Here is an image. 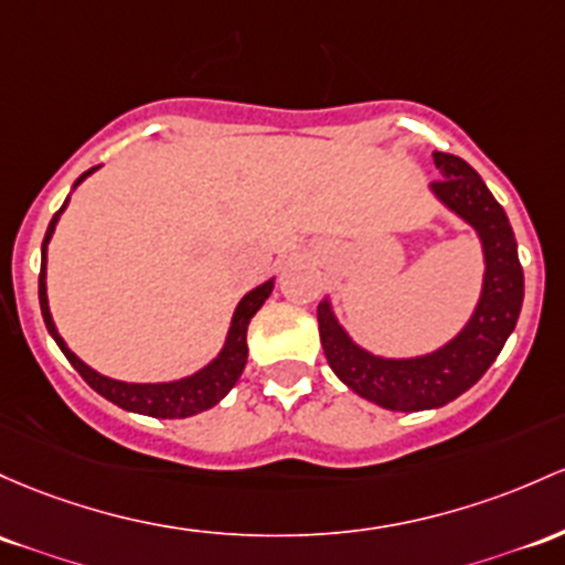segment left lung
Returning a JSON list of instances; mask_svg holds the SVG:
<instances>
[{
    "label": "left lung",
    "instance_id": "1",
    "mask_svg": "<svg viewBox=\"0 0 565 565\" xmlns=\"http://www.w3.org/2000/svg\"><path fill=\"white\" fill-rule=\"evenodd\" d=\"M443 179L431 182L434 195L475 227L486 254V281L472 319L439 351L418 359L373 356L345 334L330 302H319V334L332 373L364 399L386 411H434L475 386L504 349L520 308H523V268L518 241L504 209L467 160L434 152Z\"/></svg>",
    "mask_w": 565,
    "mask_h": 565
}]
</instances>
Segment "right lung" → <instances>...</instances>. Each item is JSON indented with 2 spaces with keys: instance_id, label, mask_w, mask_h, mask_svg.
Listing matches in <instances>:
<instances>
[{
  "instance_id": "1",
  "label": "right lung",
  "mask_w": 565,
  "mask_h": 565,
  "mask_svg": "<svg viewBox=\"0 0 565 565\" xmlns=\"http://www.w3.org/2000/svg\"><path fill=\"white\" fill-rule=\"evenodd\" d=\"M98 166H93L83 173V177L74 182L77 188L85 177H90ZM70 201V198H66ZM66 209H58L53 214L51 225H47L45 241H42V270H40V308H42V319H45L47 332L53 334V340L58 343V349L64 351V356L70 359V364L83 375V381L88 383L93 392H98L104 399L115 402L117 407L122 411H131V413H141V415H152V418H188V415L203 413L209 407H214L216 402L222 399L231 388L235 386L241 373H244V364L246 356H249V349H246V330H249V321L252 316L259 311L268 295L273 292V281H265L263 287L252 289L244 300L238 302L235 308L233 321H231V332H227L225 340V349L220 351V356L214 359L212 364H206L203 370H198L195 375L182 377V381H173V383H122V381H111L107 375H98L96 370H90L88 364L79 362L74 353L66 349L64 338H61L58 330L53 324V316L51 308H47V287H45V254H47V244H51V235L58 225V216Z\"/></svg>"
}]
</instances>
